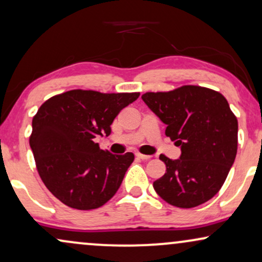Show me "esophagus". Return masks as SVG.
<instances>
[{
  "mask_svg": "<svg viewBox=\"0 0 262 262\" xmlns=\"http://www.w3.org/2000/svg\"><path fill=\"white\" fill-rule=\"evenodd\" d=\"M135 156H137L138 158H140V160H144V161H147V160H150V158H151V156L142 155V154H140V152H137V154H135Z\"/></svg>",
  "mask_w": 262,
  "mask_h": 262,
  "instance_id": "1",
  "label": "esophagus"
}]
</instances>
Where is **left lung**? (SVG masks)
<instances>
[{"instance_id": "obj_1", "label": "left lung", "mask_w": 262, "mask_h": 262, "mask_svg": "<svg viewBox=\"0 0 262 262\" xmlns=\"http://www.w3.org/2000/svg\"><path fill=\"white\" fill-rule=\"evenodd\" d=\"M150 110L167 125L165 135L181 147L178 160L161 155L167 167L156 180L158 196L178 208H193L213 198L237 155L238 121L223 94L200 85L145 93Z\"/></svg>"}]
</instances>
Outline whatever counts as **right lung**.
Instances as JSON below:
<instances>
[{
    "label": "right lung",
    "mask_w": 262,
    "mask_h": 262,
    "mask_svg": "<svg viewBox=\"0 0 262 262\" xmlns=\"http://www.w3.org/2000/svg\"><path fill=\"white\" fill-rule=\"evenodd\" d=\"M139 95L74 89L43 102L32 118L30 147L53 196L78 210L97 209L115 196L134 155L100 150L94 139L110 135L116 116Z\"/></svg>",
    "instance_id": "right-lung-1"
}]
</instances>
